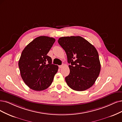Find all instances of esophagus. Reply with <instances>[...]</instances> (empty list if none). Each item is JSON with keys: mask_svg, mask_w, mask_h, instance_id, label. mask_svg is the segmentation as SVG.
<instances>
[{"mask_svg": "<svg viewBox=\"0 0 122 122\" xmlns=\"http://www.w3.org/2000/svg\"><path fill=\"white\" fill-rule=\"evenodd\" d=\"M64 65L63 64H62V65H60V66H59V68H63V67H64Z\"/></svg>", "mask_w": 122, "mask_h": 122, "instance_id": "34e87169", "label": "esophagus"}]
</instances>
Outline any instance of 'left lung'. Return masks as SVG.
I'll list each match as a JSON object with an SVG mask.
<instances>
[{
	"instance_id": "8db88e82",
	"label": "left lung",
	"mask_w": 122,
	"mask_h": 122,
	"mask_svg": "<svg viewBox=\"0 0 122 122\" xmlns=\"http://www.w3.org/2000/svg\"><path fill=\"white\" fill-rule=\"evenodd\" d=\"M58 43L67 55L70 64L67 85L76 91H84L95 83L100 74L101 63L96 48L80 36L61 37Z\"/></svg>"
}]
</instances>
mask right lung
I'll return each instance as SVG.
<instances>
[{"label":"right lung","mask_w":122,"mask_h":122,"mask_svg":"<svg viewBox=\"0 0 122 122\" xmlns=\"http://www.w3.org/2000/svg\"><path fill=\"white\" fill-rule=\"evenodd\" d=\"M55 39L40 36L30 43L22 51L19 61L21 77L30 89L41 91L50 86L58 66L52 64L47 55Z\"/></svg>","instance_id":"1"}]
</instances>
